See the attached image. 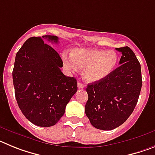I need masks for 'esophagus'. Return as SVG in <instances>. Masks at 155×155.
<instances>
[{"label":"esophagus","instance_id":"34e87169","mask_svg":"<svg viewBox=\"0 0 155 155\" xmlns=\"http://www.w3.org/2000/svg\"><path fill=\"white\" fill-rule=\"evenodd\" d=\"M78 87L79 88H84V85L82 84V83H81V82H78Z\"/></svg>","mask_w":155,"mask_h":155}]
</instances>
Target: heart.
Instances as JSON below:
<instances>
[{
    "instance_id": "obj_1",
    "label": "heart",
    "mask_w": 155,
    "mask_h": 155,
    "mask_svg": "<svg viewBox=\"0 0 155 155\" xmlns=\"http://www.w3.org/2000/svg\"><path fill=\"white\" fill-rule=\"evenodd\" d=\"M62 61L66 69L70 71L83 68V79L94 83L104 80L113 73L118 64V56L113 50L76 48L71 55L63 53Z\"/></svg>"
}]
</instances>
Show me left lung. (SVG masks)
Masks as SVG:
<instances>
[{
  "mask_svg": "<svg viewBox=\"0 0 155 155\" xmlns=\"http://www.w3.org/2000/svg\"><path fill=\"white\" fill-rule=\"evenodd\" d=\"M122 53L120 66L108 78L87 84L85 114L94 127L111 130L132 114L142 87L141 68L128 46L116 48Z\"/></svg>",
  "mask_w": 155,
  "mask_h": 155,
  "instance_id": "obj_1",
  "label": "left lung"
}]
</instances>
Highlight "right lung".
<instances>
[{"label": "right lung", "instance_id": "1", "mask_svg": "<svg viewBox=\"0 0 155 155\" xmlns=\"http://www.w3.org/2000/svg\"><path fill=\"white\" fill-rule=\"evenodd\" d=\"M58 42L56 35L31 37L16 54L12 77L18 105L26 119L39 127L55 125L78 90L77 80L63 74V61L44 42Z\"/></svg>", "mask_w": 155, "mask_h": 155}]
</instances>
